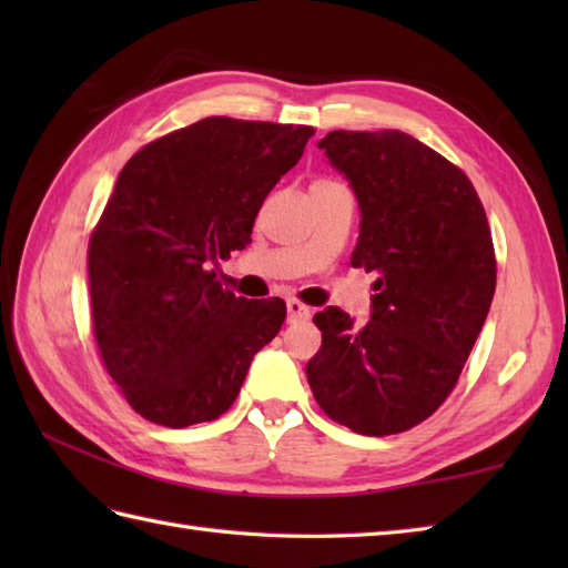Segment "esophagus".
I'll list each match as a JSON object with an SVG mask.
<instances>
[{
    "instance_id": "esophagus-1",
    "label": "esophagus",
    "mask_w": 568,
    "mask_h": 568,
    "mask_svg": "<svg viewBox=\"0 0 568 568\" xmlns=\"http://www.w3.org/2000/svg\"><path fill=\"white\" fill-rule=\"evenodd\" d=\"M287 322L297 324V322H307L312 317V310L303 303H297V300H287Z\"/></svg>"
}]
</instances>
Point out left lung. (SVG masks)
I'll list each match as a JSON object with an SVG mask.
<instances>
[{
  "label": "left lung",
  "mask_w": 568,
  "mask_h": 568,
  "mask_svg": "<svg viewBox=\"0 0 568 568\" xmlns=\"http://www.w3.org/2000/svg\"><path fill=\"white\" fill-rule=\"evenodd\" d=\"M358 202L354 268L376 273L371 320L315 315L307 361L315 400L366 437L419 425L458 381L496 293V253L470 180L395 129L332 131L317 141Z\"/></svg>",
  "instance_id": "1"
}]
</instances>
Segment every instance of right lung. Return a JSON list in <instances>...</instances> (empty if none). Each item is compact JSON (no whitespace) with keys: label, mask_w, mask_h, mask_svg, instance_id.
Here are the masks:
<instances>
[{"label":"right lung","mask_w":568,"mask_h":568,"mask_svg":"<svg viewBox=\"0 0 568 568\" xmlns=\"http://www.w3.org/2000/svg\"><path fill=\"white\" fill-rule=\"evenodd\" d=\"M310 136V126L207 116L119 173L90 239V295L104 366L141 417L180 429L224 415L281 332V297H236L214 273L251 244L263 200Z\"/></svg>","instance_id":"right-lung-1"}]
</instances>
